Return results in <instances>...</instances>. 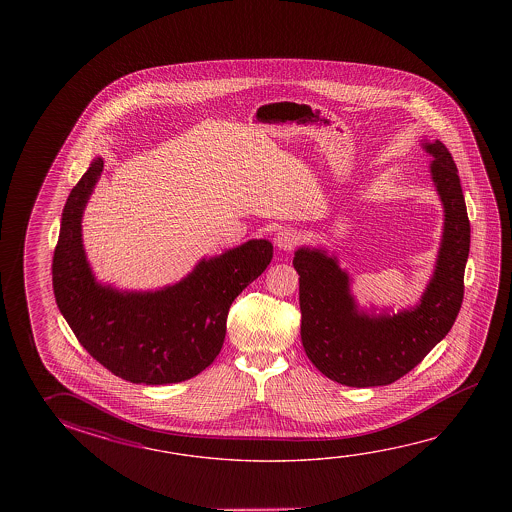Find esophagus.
<instances>
[{
    "mask_svg": "<svg viewBox=\"0 0 512 512\" xmlns=\"http://www.w3.org/2000/svg\"><path fill=\"white\" fill-rule=\"evenodd\" d=\"M298 241H300V235L293 228H282L275 235V246L284 252H291Z\"/></svg>",
    "mask_w": 512,
    "mask_h": 512,
    "instance_id": "1",
    "label": "esophagus"
}]
</instances>
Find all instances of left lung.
Returning <instances> with one entry per match:
<instances>
[{
	"label": "left lung",
	"instance_id": "obj_1",
	"mask_svg": "<svg viewBox=\"0 0 512 512\" xmlns=\"http://www.w3.org/2000/svg\"><path fill=\"white\" fill-rule=\"evenodd\" d=\"M432 157L430 176L443 203L444 223L434 273L409 309H361L352 277L325 248L302 246L293 266L300 275L302 343L312 364L337 384H393L443 341L461 310L470 255V219L452 153L441 141L421 139Z\"/></svg>",
	"mask_w": 512,
	"mask_h": 512
}]
</instances>
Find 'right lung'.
Here are the masks:
<instances>
[{"label": "right lung", "mask_w": 512, "mask_h": 512, "mask_svg": "<svg viewBox=\"0 0 512 512\" xmlns=\"http://www.w3.org/2000/svg\"><path fill=\"white\" fill-rule=\"evenodd\" d=\"M96 157L69 193L53 255L60 314L96 361L132 384L162 386L196 377L221 352L230 305L273 259L268 239L203 257L193 271L155 291L101 284L85 255L82 218L100 180Z\"/></svg>", "instance_id": "right-lung-1"}]
</instances>
